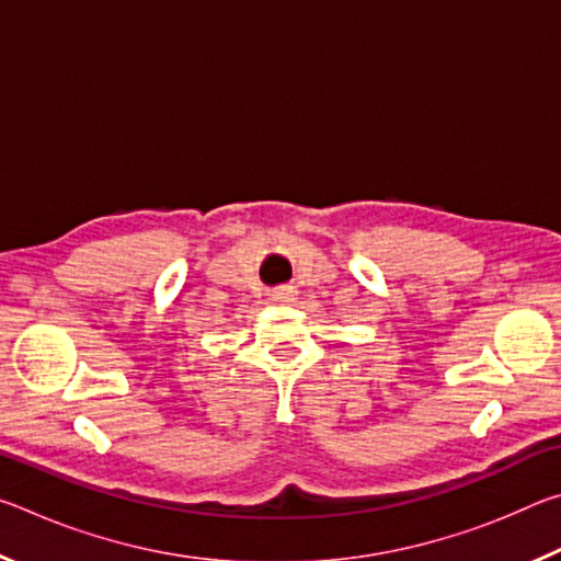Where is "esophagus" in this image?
I'll list each match as a JSON object with an SVG mask.
<instances>
[{"label": "esophagus", "mask_w": 561, "mask_h": 561, "mask_svg": "<svg viewBox=\"0 0 561 561\" xmlns=\"http://www.w3.org/2000/svg\"><path fill=\"white\" fill-rule=\"evenodd\" d=\"M297 299V289L294 287H279L272 291V301H279V304H289Z\"/></svg>", "instance_id": "obj_1"}]
</instances>
